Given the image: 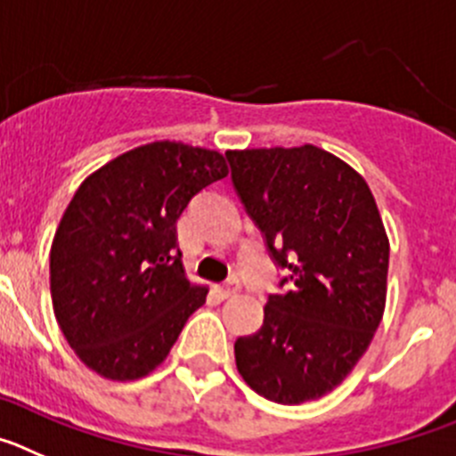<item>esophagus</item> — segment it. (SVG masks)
I'll use <instances>...</instances> for the list:
<instances>
[{"instance_id":"esophagus-1","label":"esophagus","mask_w":456,"mask_h":456,"mask_svg":"<svg viewBox=\"0 0 456 456\" xmlns=\"http://www.w3.org/2000/svg\"><path fill=\"white\" fill-rule=\"evenodd\" d=\"M238 289H240V286H238V281L236 279H232V281H229V284H224V286H218V295L223 299H227V297H232V295H236L238 293Z\"/></svg>"}]
</instances>
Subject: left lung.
<instances>
[{
  "instance_id": "left-lung-1",
  "label": "left lung",
  "mask_w": 456,
  "mask_h": 456,
  "mask_svg": "<svg viewBox=\"0 0 456 456\" xmlns=\"http://www.w3.org/2000/svg\"><path fill=\"white\" fill-rule=\"evenodd\" d=\"M232 183L277 268L264 325L233 343L238 372L279 404L350 375L387 305L388 238L370 188L320 147L227 151Z\"/></svg>"
}]
</instances>
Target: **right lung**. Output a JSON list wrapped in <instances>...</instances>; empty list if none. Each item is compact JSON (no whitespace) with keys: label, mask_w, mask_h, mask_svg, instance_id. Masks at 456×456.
I'll return each instance as SVG.
<instances>
[{"label":"right lung","mask_w":456,"mask_h":456,"mask_svg":"<svg viewBox=\"0 0 456 456\" xmlns=\"http://www.w3.org/2000/svg\"><path fill=\"white\" fill-rule=\"evenodd\" d=\"M223 177L218 151L161 141L113 159L75 192L49 252V286L61 331L90 370L145 377L204 305L207 289L183 274L177 220Z\"/></svg>","instance_id":"obj_1"}]
</instances>
